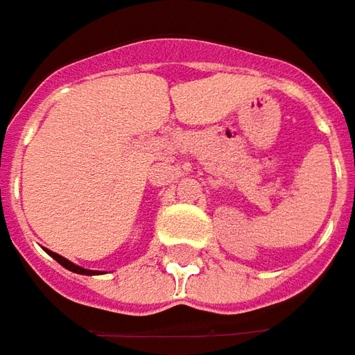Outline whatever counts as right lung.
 <instances>
[{
	"instance_id": "right-lung-1",
	"label": "right lung",
	"mask_w": 355,
	"mask_h": 355,
	"mask_svg": "<svg viewBox=\"0 0 355 355\" xmlns=\"http://www.w3.org/2000/svg\"><path fill=\"white\" fill-rule=\"evenodd\" d=\"M49 255L51 257H55L56 261L60 263L62 267H67L68 271H74V273H78V275H94L96 271H90V269H84V267H78V265H74L72 261H68V259H64L62 255H58V253H55V251H49Z\"/></svg>"
}]
</instances>
